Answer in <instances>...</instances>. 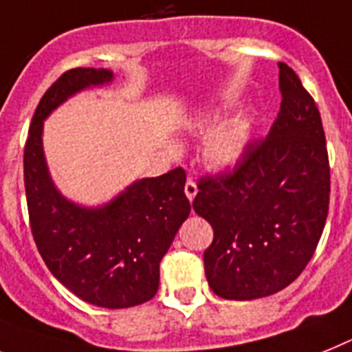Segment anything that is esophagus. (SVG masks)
<instances>
[{
	"instance_id": "1",
	"label": "esophagus",
	"mask_w": 352,
	"mask_h": 352,
	"mask_svg": "<svg viewBox=\"0 0 352 352\" xmlns=\"http://www.w3.org/2000/svg\"><path fill=\"white\" fill-rule=\"evenodd\" d=\"M184 191H186V197H188V199H190V202H191V200H193L195 197H197V193H199L197 182H195V181H188V182H186Z\"/></svg>"
}]
</instances>
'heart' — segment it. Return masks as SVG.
I'll return each mask as SVG.
<instances>
[{
	"instance_id": "1",
	"label": "heart",
	"mask_w": 352,
	"mask_h": 352,
	"mask_svg": "<svg viewBox=\"0 0 352 352\" xmlns=\"http://www.w3.org/2000/svg\"><path fill=\"white\" fill-rule=\"evenodd\" d=\"M218 112L202 114L195 131L208 132L217 125ZM250 144V126L245 120H231L218 125L204 141V159L212 168H231L243 159Z\"/></svg>"
}]
</instances>
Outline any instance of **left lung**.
I'll list each match as a JSON object with an SVG mask.
<instances>
[{"mask_svg": "<svg viewBox=\"0 0 352 352\" xmlns=\"http://www.w3.org/2000/svg\"><path fill=\"white\" fill-rule=\"evenodd\" d=\"M281 111L231 171L204 177L193 209L214 238L204 252L211 290L229 300L281 292L317 249L329 209V161L320 112L279 62Z\"/></svg>", "mask_w": 352, "mask_h": 352, "instance_id": "8db88e82", "label": "left lung"}]
</instances>
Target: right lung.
Masks as SVG:
<instances>
[{"label":"right lung","mask_w":352,"mask_h":352,"mask_svg":"<svg viewBox=\"0 0 352 352\" xmlns=\"http://www.w3.org/2000/svg\"><path fill=\"white\" fill-rule=\"evenodd\" d=\"M114 80L111 69L66 71L41 98L25 146V190L35 245L67 290L100 308H132L159 288V263L191 211L182 168L132 182L111 202L87 208L66 199L50 175L44 120L58 105Z\"/></svg>","instance_id":"right-lung-1"}]
</instances>
